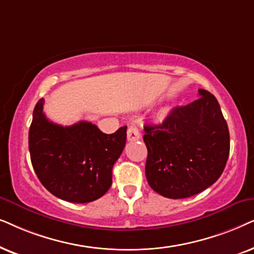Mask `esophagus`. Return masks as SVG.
<instances>
[{"mask_svg":"<svg viewBox=\"0 0 254 254\" xmlns=\"http://www.w3.org/2000/svg\"><path fill=\"white\" fill-rule=\"evenodd\" d=\"M140 138V133L136 127L131 125V127L127 129V140H138Z\"/></svg>","mask_w":254,"mask_h":254,"instance_id":"34e87169","label":"esophagus"}]
</instances>
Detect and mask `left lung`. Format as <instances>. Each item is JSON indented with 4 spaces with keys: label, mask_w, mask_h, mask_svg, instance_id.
Returning a JSON list of instances; mask_svg holds the SVG:
<instances>
[{
    "label": "left lung",
    "mask_w": 254,
    "mask_h": 254,
    "mask_svg": "<svg viewBox=\"0 0 254 254\" xmlns=\"http://www.w3.org/2000/svg\"><path fill=\"white\" fill-rule=\"evenodd\" d=\"M145 174L165 197L186 198L214 185L230 152L226 121L216 97L198 89V99L171 110L158 125H145Z\"/></svg>",
    "instance_id": "8db88e82"
}]
</instances>
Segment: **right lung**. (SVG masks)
Masks as SVG:
<instances>
[{
	"mask_svg": "<svg viewBox=\"0 0 254 254\" xmlns=\"http://www.w3.org/2000/svg\"><path fill=\"white\" fill-rule=\"evenodd\" d=\"M43 107L40 99L29 130L30 157L39 181L62 200L88 203L100 198L113 184V167L125 146L127 127L111 134L86 121L63 127L47 120Z\"/></svg>",
	"mask_w": 254,
	"mask_h": 254,
	"instance_id": "right-lung-1",
	"label": "right lung"
}]
</instances>
